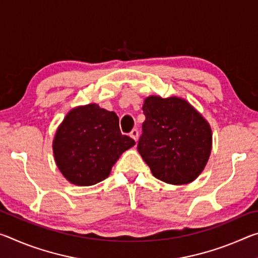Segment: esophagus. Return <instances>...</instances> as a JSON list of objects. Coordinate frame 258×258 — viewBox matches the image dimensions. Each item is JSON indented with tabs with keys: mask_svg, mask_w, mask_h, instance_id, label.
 <instances>
[{
	"mask_svg": "<svg viewBox=\"0 0 258 258\" xmlns=\"http://www.w3.org/2000/svg\"><path fill=\"white\" fill-rule=\"evenodd\" d=\"M130 135H131V138H132L135 142L138 141V139H139V131L138 130H132V132L130 133Z\"/></svg>",
	"mask_w": 258,
	"mask_h": 258,
	"instance_id": "obj_1",
	"label": "esophagus"
}]
</instances>
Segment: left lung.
<instances>
[{
	"instance_id": "left-lung-1",
	"label": "left lung",
	"mask_w": 258,
	"mask_h": 258,
	"mask_svg": "<svg viewBox=\"0 0 258 258\" xmlns=\"http://www.w3.org/2000/svg\"><path fill=\"white\" fill-rule=\"evenodd\" d=\"M142 110L146 120L138 150L152 175L173 185L195 181L211 156L208 121L189 101L175 95H149Z\"/></svg>"
}]
</instances>
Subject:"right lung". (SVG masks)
<instances>
[{
	"mask_svg": "<svg viewBox=\"0 0 258 258\" xmlns=\"http://www.w3.org/2000/svg\"><path fill=\"white\" fill-rule=\"evenodd\" d=\"M134 145L133 139L120 133L115 112L89 103L67 113L55 131L52 149L64 178L89 186L107 178L120 155Z\"/></svg>",
	"mask_w": 258,
	"mask_h": 258,
	"instance_id": "1",
	"label": "right lung"
}]
</instances>
